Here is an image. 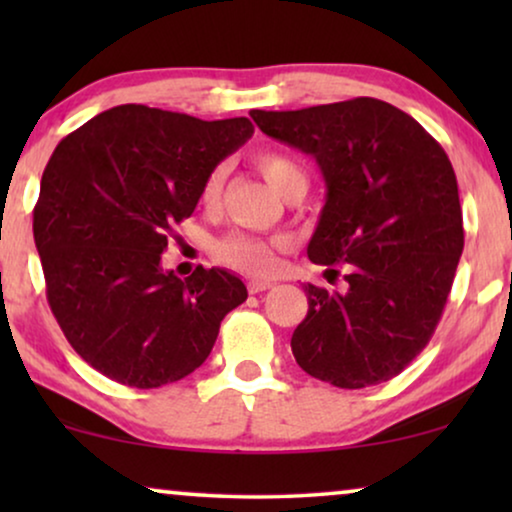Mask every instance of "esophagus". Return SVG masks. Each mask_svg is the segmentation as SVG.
<instances>
[{"label":"esophagus","instance_id":"1","mask_svg":"<svg viewBox=\"0 0 512 512\" xmlns=\"http://www.w3.org/2000/svg\"><path fill=\"white\" fill-rule=\"evenodd\" d=\"M272 284L270 279H251L249 282V293H263V291H268V289H272Z\"/></svg>","mask_w":512,"mask_h":512}]
</instances>
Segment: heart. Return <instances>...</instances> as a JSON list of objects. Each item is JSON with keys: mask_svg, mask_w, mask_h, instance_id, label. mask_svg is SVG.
Here are the masks:
<instances>
[{"mask_svg": "<svg viewBox=\"0 0 512 512\" xmlns=\"http://www.w3.org/2000/svg\"><path fill=\"white\" fill-rule=\"evenodd\" d=\"M256 165L265 181H268L282 198L293 186H307V174L303 167H300L293 158L284 156V153H261V156L256 158ZM223 179H226V170H223V167H214L205 179V184H202L200 200L205 202L207 207L219 202ZM214 256L219 258L221 263L230 265V268L247 272H270L275 270L277 265L275 244L251 235L223 237V240L214 244Z\"/></svg>", "mask_w": 512, "mask_h": 512, "instance_id": "obj_1", "label": "heart"}]
</instances>
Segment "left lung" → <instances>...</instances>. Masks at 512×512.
<instances>
[{
  "label": "left lung",
  "instance_id": "left-lung-1",
  "mask_svg": "<svg viewBox=\"0 0 512 512\" xmlns=\"http://www.w3.org/2000/svg\"><path fill=\"white\" fill-rule=\"evenodd\" d=\"M265 135L317 160L326 181L291 338L298 366L340 389L396 377L429 345L464 251L452 163L415 118L375 97L298 111H251Z\"/></svg>",
  "mask_w": 512,
  "mask_h": 512
}]
</instances>
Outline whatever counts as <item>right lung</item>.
<instances>
[{"label": "right lung", "mask_w": 512, "mask_h": 512, "mask_svg": "<svg viewBox=\"0 0 512 512\" xmlns=\"http://www.w3.org/2000/svg\"><path fill=\"white\" fill-rule=\"evenodd\" d=\"M254 135L249 118L200 121L121 104L55 146L34 244L53 317L83 361L125 387L156 389L200 368L247 286L223 268L163 270L174 226L209 172Z\"/></svg>", "instance_id": "right-lung-1"}]
</instances>
